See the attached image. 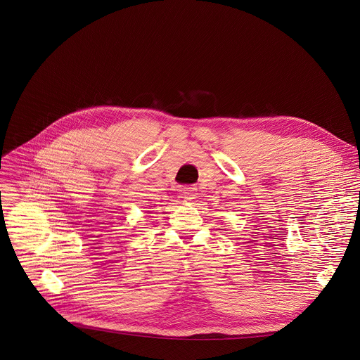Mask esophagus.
Wrapping results in <instances>:
<instances>
[{"label":"esophagus","mask_w":360,"mask_h":360,"mask_svg":"<svg viewBox=\"0 0 360 360\" xmlns=\"http://www.w3.org/2000/svg\"><path fill=\"white\" fill-rule=\"evenodd\" d=\"M182 196L185 200H192L198 196V188L196 186H185L182 189Z\"/></svg>","instance_id":"obj_1"}]
</instances>
